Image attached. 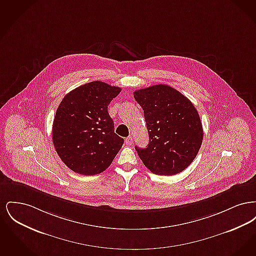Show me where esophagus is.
Segmentation results:
<instances>
[{
  "label": "esophagus",
  "instance_id": "34e87169",
  "mask_svg": "<svg viewBox=\"0 0 256 256\" xmlns=\"http://www.w3.org/2000/svg\"><path fill=\"white\" fill-rule=\"evenodd\" d=\"M132 142H134V139H132V136H128V137H126V138L124 139V143H126V145H128V146H132Z\"/></svg>",
  "mask_w": 256,
  "mask_h": 256
}]
</instances>
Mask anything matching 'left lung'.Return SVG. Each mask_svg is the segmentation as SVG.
Wrapping results in <instances>:
<instances>
[{"instance_id":"obj_1","label":"left lung","mask_w":256,"mask_h":256,"mask_svg":"<svg viewBox=\"0 0 256 256\" xmlns=\"http://www.w3.org/2000/svg\"><path fill=\"white\" fill-rule=\"evenodd\" d=\"M136 102L144 110L150 142L135 146L139 158L156 174L172 176L195 159L204 139L200 115L190 100L165 84L136 90Z\"/></svg>"}]
</instances>
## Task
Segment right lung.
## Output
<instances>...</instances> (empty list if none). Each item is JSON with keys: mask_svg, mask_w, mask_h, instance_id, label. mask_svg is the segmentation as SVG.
Masks as SVG:
<instances>
[{"mask_svg": "<svg viewBox=\"0 0 256 256\" xmlns=\"http://www.w3.org/2000/svg\"><path fill=\"white\" fill-rule=\"evenodd\" d=\"M120 87L102 82L78 86L62 98L52 124V142L63 163L76 174L106 170L124 139L114 132L108 106Z\"/></svg>", "mask_w": 256, "mask_h": 256, "instance_id": "right-lung-1", "label": "right lung"}]
</instances>
